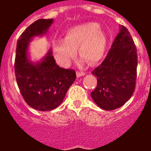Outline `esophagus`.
Listing matches in <instances>:
<instances>
[{
  "label": "esophagus",
  "mask_w": 151,
  "mask_h": 151,
  "mask_svg": "<svg viewBox=\"0 0 151 151\" xmlns=\"http://www.w3.org/2000/svg\"><path fill=\"white\" fill-rule=\"evenodd\" d=\"M85 75V73L84 72H77V76H78V78H80V77H82V76Z\"/></svg>",
  "instance_id": "esophagus-1"
}]
</instances>
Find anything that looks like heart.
Returning a JSON list of instances; mask_svg holds the SVG:
<instances>
[{"label":"heart","instance_id":"heart-1","mask_svg":"<svg viewBox=\"0 0 151 151\" xmlns=\"http://www.w3.org/2000/svg\"><path fill=\"white\" fill-rule=\"evenodd\" d=\"M52 52L57 63L67 66L76 55L89 64H96L103 59L106 49V36L96 22H85L69 29L64 40H54Z\"/></svg>","mask_w":151,"mask_h":151}]
</instances>
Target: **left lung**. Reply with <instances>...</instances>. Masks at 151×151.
Segmentation results:
<instances>
[{
	"instance_id": "1",
	"label": "left lung",
	"mask_w": 151,
	"mask_h": 151,
	"mask_svg": "<svg viewBox=\"0 0 151 151\" xmlns=\"http://www.w3.org/2000/svg\"><path fill=\"white\" fill-rule=\"evenodd\" d=\"M137 68V50L126 27L120 30L107 56L92 71L97 86L91 96L98 106L105 110L121 107L132 96Z\"/></svg>"
}]
</instances>
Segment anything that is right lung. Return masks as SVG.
<instances>
[{"instance_id": "1", "label": "right lung", "mask_w": 151, "mask_h": 151, "mask_svg": "<svg viewBox=\"0 0 151 151\" xmlns=\"http://www.w3.org/2000/svg\"><path fill=\"white\" fill-rule=\"evenodd\" d=\"M53 22V19L35 21L20 35L16 45L15 73L18 87L26 103L40 111L58 107L76 79L73 70L57 65L50 49L39 61L29 59L32 40L45 35Z\"/></svg>"}]
</instances>
